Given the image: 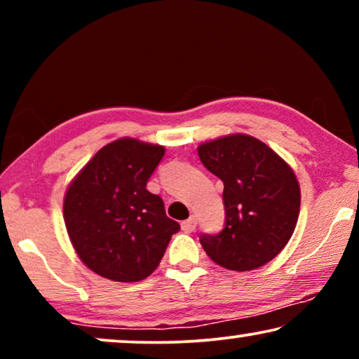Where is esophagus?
<instances>
[{"label":"esophagus","mask_w":359,"mask_h":359,"mask_svg":"<svg viewBox=\"0 0 359 359\" xmlns=\"http://www.w3.org/2000/svg\"><path fill=\"white\" fill-rule=\"evenodd\" d=\"M196 225H198V220H196V217H189L188 220H184V222L181 224V229H183L184 232H193V230L196 229Z\"/></svg>","instance_id":"1"}]
</instances>
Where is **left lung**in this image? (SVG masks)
Masks as SVG:
<instances>
[{
  "instance_id": "8db88e82",
  "label": "left lung",
  "mask_w": 359,
  "mask_h": 359,
  "mask_svg": "<svg viewBox=\"0 0 359 359\" xmlns=\"http://www.w3.org/2000/svg\"><path fill=\"white\" fill-rule=\"evenodd\" d=\"M198 154L205 168L224 183V229L199 235L205 253L233 271H250L271 262L297 224L301 189L294 171L250 135L208 142Z\"/></svg>"
}]
</instances>
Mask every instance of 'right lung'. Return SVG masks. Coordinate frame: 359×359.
Returning <instances> with one entry per match:
<instances>
[{
	"mask_svg": "<svg viewBox=\"0 0 359 359\" xmlns=\"http://www.w3.org/2000/svg\"><path fill=\"white\" fill-rule=\"evenodd\" d=\"M160 145L121 139L102 147L65 194L63 215L78 257L102 278L135 283L155 271L180 230L147 183L163 158Z\"/></svg>",
	"mask_w": 359,
	"mask_h": 359,
	"instance_id": "right-lung-1",
	"label": "right lung"
}]
</instances>
